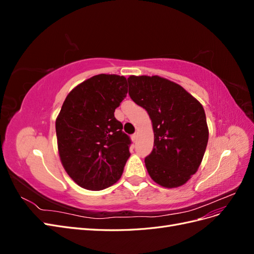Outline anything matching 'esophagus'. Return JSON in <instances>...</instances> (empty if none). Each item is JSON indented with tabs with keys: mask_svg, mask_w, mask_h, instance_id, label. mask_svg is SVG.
<instances>
[{
	"mask_svg": "<svg viewBox=\"0 0 254 254\" xmlns=\"http://www.w3.org/2000/svg\"><path fill=\"white\" fill-rule=\"evenodd\" d=\"M131 140H132L133 143H135V142L137 141V134H136V133H133V134L131 135Z\"/></svg>",
	"mask_w": 254,
	"mask_h": 254,
	"instance_id": "1",
	"label": "esophagus"
}]
</instances>
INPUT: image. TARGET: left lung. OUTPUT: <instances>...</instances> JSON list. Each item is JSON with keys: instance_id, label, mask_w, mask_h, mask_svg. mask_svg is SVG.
I'll use <instances>...</instances> for the list:
<instances>
[{"instance_id": "8db88e82", "label": "left lung", "mask_w": 254, "mask_h": 254, "mask_svg": "<svg viewBox=\"0 0 254 254\" xmlns=\"http://www.w3.org/2000/svg\"><path fill=\"white\" fill-rule=\"evenodd\" d=\"M129 96L147 111L153 149L145 158L151 179L164 188L186 183L200 165L209 140L203 107L179 84L159 76H130Z\"/></svg>"}]
</instances>
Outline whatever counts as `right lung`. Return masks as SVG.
Wrapping results in <instances>:
<instances>
[{
    "label": "right lung",
    "mask_w": 254,
    "mask_h": 254,
    "mask_svg": "<svg viewBox=\"0 0 254 254\" xmlns=\"http://www.w3.org/2000/svg\"><path fill=\"white\" fill-rule=\"evenodd\" d=\"M124 76L99 74L74 88L56 120L61 163L79 187L99 190L117 182L131 140L114 111L127 95Z\"/></svg>",
    "instance_id": "1"
}]
</instances>
